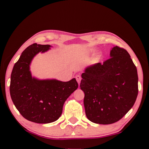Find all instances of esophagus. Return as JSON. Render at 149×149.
Returning <instances> with one entry per match:
<instances>
[{"instance_id":"34e87169","label":"esophagus","mask_w":149,"mask_h":149,"mask_svg":"<svg viewBox=\"0 0 149 149\" xmlns=\"http://www.w3.org/2000/svg\"><path fill=\"white\" fill-rule=\"evenodd\" d=\"M75 79H76L78 84H80V81H81V77L80 75H76V76H75Z\"/></svg>"}]
</instances>
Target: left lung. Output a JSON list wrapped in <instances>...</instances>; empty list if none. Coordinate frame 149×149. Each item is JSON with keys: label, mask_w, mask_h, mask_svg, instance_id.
<instances>
[{"label": "left lung", "mask_w": 149, "mask_h": 149, "mask_svg": "<svg viewBox=\"0 0 149 149\" xmlns=\"http://www.w3.org/2000/svg\"><path fill=\"white\" fill-rule=\"evenodd\" d=\"M110 56L103 64L88 66L81 74L86 116L99 124L120 120L133 107L138 95L137 70L130 54L116 46Z\"/></svg>", "instance_id": "left-lung-1"}]
</instances>
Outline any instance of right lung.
Returning a JSON list of instances; mask_svg holds the SVG:
<instances>
[{
    "mask_svg": "<svg viewBox=\"0 0 149 149\" xmlns=\"http://www.w3.org/2000/svg\"><path fill=\"white\" fill-rule=\"evenodd\" d=\"M51 47L34 43L27 47L11 74L10 93L12 102L22 116L35 123H49L58 119L65 101L78 87L75 78L64 82L32 76L30 71L32 60Z\"/></svg>",
    "mask_w": 149,
    "mask_h": 149,
    "instance_id": "right-lung-1",
    "label": "right lung"
}]
</instances>
